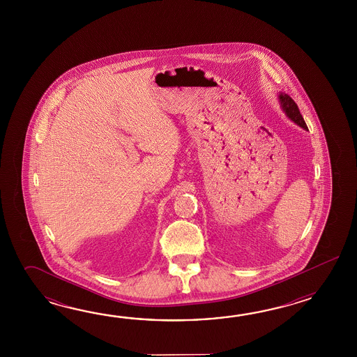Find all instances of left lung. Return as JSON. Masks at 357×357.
<instances>
[{"label": "left lung", "mask_w": 357, "mask_h": 357, "mask_svg": "<svg viewBox=\"0 0 357 357\" xmlns=\"http://www.w3.org/2000/svg\"><path fill=\"white\" fill-rule=\"evenodd\" d=\"M278 98H280V103H281V108L283 109V112L286 114L289 120L295 122L296 125H298L300 128H303V130H307V126H306V123L303 121V117L300 114L298 107L294 102V99L289 97L287 94H283V93H280Z\"/></svg>", "instance_id": "left-lung-1"}]
</instances>
